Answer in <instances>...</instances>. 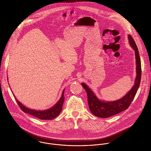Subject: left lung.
<instances>
[{
  "mask_svg": "<svg viewBox=\"0 0 151 151\" xmlns=\"http://www.w3.org/2000/svg\"><path fill=\"white\" fill-rule=\"evenodd\" d=\"M129 41L131 46L135 50L137 77L134 86L124 97L119 100L113 102H107L101 101L96 98L93 92L86 84L84 83H81V86L86 91L89 110L93 115L97 117L101 118H108L126 110L129 107L138 89L141 80V59L137 45L133 38L130 35H129Z\"/></svg>",
  "mask_w": 151,
  "mask_h": 151,
  "instance_id": "left-lung-1",
  "label": "left lung"
}]
</instances>
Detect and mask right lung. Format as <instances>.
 <instances>
[{"mask_svg":"<svg viewBox=\"0 0 151 151\" xmlns=\"http://www.w3.org/2000/svg\"><path fill=\"white\" fill-rule=\"evenodd\" d=\"M64 92L65 89L63 90L62 92V95L58 101V102L52 108L47 109L46 110L43 111H38V110H31L29 109H28L25 107L22 104H21L15 97V99L18 104L19 106H20L22 110L27 113H28L34 117H36L41 120H52L56 117L61 112L63 107V104L65 101V97H64Z\"/></svg>","mask_w":151,"mask_h":151,"instance_id":"add662e5","label":"right lung"}]
</instances>
